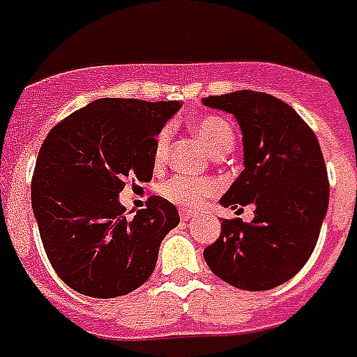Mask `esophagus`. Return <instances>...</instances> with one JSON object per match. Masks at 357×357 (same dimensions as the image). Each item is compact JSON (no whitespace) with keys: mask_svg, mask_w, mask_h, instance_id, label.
Masks as SVG:
<instances>
[{"mask_svg":"<svg viewBox=\"0 0 357 357\" xmlns=\"http://www.w3.org/2000/svg\"><path fill=\"white\" fill-rule=\"evenodd\" d=\"M194 218V211H181V220L188 221Z\"/></svg>","mask_w":357,"mask_h":357,"instance_id":"1","label":"esophagus"}]
</instances>
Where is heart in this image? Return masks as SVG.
Listing matches in <instances>:
<instances>
[{"label":"heart","mask_w":357,"mask_h":357,"mask_svg":"<svg viewBox=\"0 0 357 357\" xmlns=\"http://www.w3.org/2000/svg\"><path fill=\"white\" fill-rule=\"evenodd\" d=\"M192 128L212 155L220 151H230L234 145V128L227 119L220 118V116H206V118L197 119ZM169 139L170 130H163L155 139V165H161L167 158ZM215 190H218V185L212 179L190 178V176H172L160 188L165 199H169L174 205L188 206V208L202 205L203 199L215 194Z\"/></svg>","instance_id":"1"}]
</instances>
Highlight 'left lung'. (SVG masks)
I'll return each mask as SVG.
<instances>
[{
  "instance_id": "8db88e82",
  "label": "left lung",
  "mask_w": 357,
  "mask_h": 357,
  "mask_svg": "<svg viewBox=\"0 0 357 357\" xmlns=\"http://www.w3.org/2000/svg\"><path fill=\"white\" fill-rule=\"evenodd\" d=\"M202 101L232 114L243 136L245 169L220 205H254L250 223L221 221L220 238L203 256L229 285L271 290L294 278L317 243L328 208L321 149L299 114L271 94L238 91Z\"/></svg>"
}]
</instances>
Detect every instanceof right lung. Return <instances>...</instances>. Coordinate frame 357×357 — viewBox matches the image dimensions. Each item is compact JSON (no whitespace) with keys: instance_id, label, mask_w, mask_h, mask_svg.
Returning <instances> with one entry per match:
<instances>
[{"instance_id":"add662e5","label":"right lung","mask_w":357,"mask_h":357,"mask_svg":"<svg viewBox=\"0 0 357 357\" xmlns=\"http://www.w3.org/2000/svg\"><path fill=\"white\" fill-rule=\"evenodd\" d=\"M179 109V101L101 98L58 123L41 145L32 212L50 265L79 294L118 298L154 272L178 211L152 196L128 220L119 192L128 176L151 181L155 137Z\"/></svg>"}]
</instances>
